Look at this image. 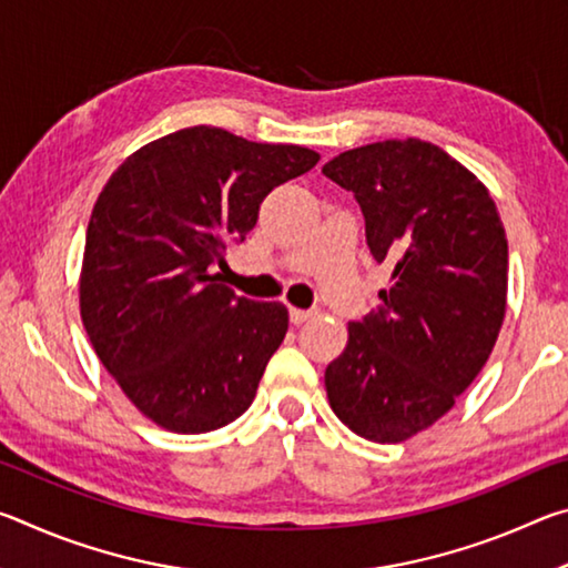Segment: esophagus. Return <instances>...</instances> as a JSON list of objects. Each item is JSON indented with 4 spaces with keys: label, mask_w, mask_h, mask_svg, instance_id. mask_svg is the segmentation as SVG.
I'll return each mask as SVG.
<instances>
[{
    "label": "esophagus",
    "mask_w": 568,
    "mask_h": 568,
    "mask_svg": "<svg viewBox=\"0 0 568 568\" xmlns=\"http://www.w3.org/2000/svg\"><path fill=\"white\" fill-rule=\"evenodd\" d=\"M313 311H301V307H291V321L293 325H303L313 318Z\"/></svg>",
    "instance_id": "obj_1"
}]
</instances>
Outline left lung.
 Segmentation results:
<instances>
[{
  "label": "left lung",
  "instance_id": "8db88e82",
  "mask_svg": "<svg viewBox=\"0 0 568 568\" xmlns=\"http://www.w3.org/2000/svg\"><path fill=\"white\" fill-rule=\"evenodd\" d=\"M323 175L353 192L373 257L393 267L383 305L348 323L325 390L355 436L400 444L446 416L494 351L506 230L484 182L434 142H373L325 162Z\"/></svg>",
  "mask_w": 568,
  "mask_h": 568
}]
</instances>
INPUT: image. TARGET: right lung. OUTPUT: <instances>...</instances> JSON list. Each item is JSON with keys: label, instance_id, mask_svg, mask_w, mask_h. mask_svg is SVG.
I'll list each match as a JSON object with an SVG mask.
<instances>
[{"label": "right lung", "instance_id": "right-lung-1", "mask_svg": "<svg viewBox=\"0 0 568 568\" xmlns=\"http://www.w3.org/2000/svg\"><path fill=\"white\" fill-rule=\"evenodd\" d=\"M321 155L210 124L148 142L92 207L80 315L110 376L142 416L172 434H207L243 416L287 333L283 303L220 283L273 187Z\"/></svg>", "mask_w": 568, "mask_h": 568}]
</instances>
